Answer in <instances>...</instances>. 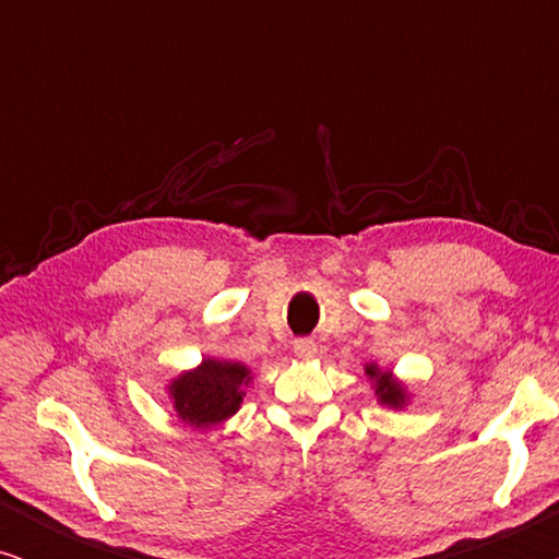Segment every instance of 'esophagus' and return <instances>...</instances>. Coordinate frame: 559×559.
I'll return each instance as SVG.
<instances>
[{
  "mask_svg": "<svg viewBox=\"0 0 559 559\" xmlns=\"http://www.w3.org/2000/svg\"><path fill=\"white\" fill-rule=\"evenodd\" d=\"M316 350H318V346H316V341H312V338H297L295 341V354L300 358H312V356H316Z\"/></svg>",
  "mask_w": 559,
  "mask_h": 559,
  "instance_id": "obj_1",
  "label": "esophagus"
}]
</instances>
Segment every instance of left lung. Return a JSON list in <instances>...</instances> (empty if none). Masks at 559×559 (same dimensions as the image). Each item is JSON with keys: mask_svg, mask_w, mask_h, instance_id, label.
<instances>
[{"mask_svg": "<svg viewBox=\"0 0 559 559\" xmlns=\"http://www.w3.org/2000/svg\"><path fill=\"white\" fill-rule=\"evenodd\" d=\"M371 377H379L377 379V394L379 400L384 404H392V407H400V404L404 402V392L400 384H394L392 379H389V373H377L373 369H369Z\"/></svg>", "mask_w": 559, "mask_h": 559, "instance_id": "left-lung-1", "label": "left lung"}]
</instances>
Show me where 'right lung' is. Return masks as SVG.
<instances>
[{"label": "right lung", "instance_id": "1", "mask_svg": "<svg viewBox=\"0 0 559 559\" xmlns=\"http://www.w3.org/2000/svg\"><path fill=\"white\" fill-rule=\"evenodd\" d=\"M243 384H249L247 366L209 358L195 371L182 373L170 386V392L178 417L195 427H203L216 425L239 409Z\"/></svg>", "mask_w": 559, "mask_h": 559}]
</instances>
